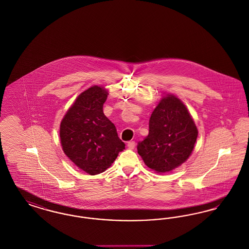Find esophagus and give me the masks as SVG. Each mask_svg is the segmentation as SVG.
<instances>
[{"mask_svg": "<svg viewBox=\"0 0 249 249\" xmlns=\"http://www.w3.org/2000/svg\"><path fill=\"white\" fill-rule=\"evenodd\" d=\"M135 146H136L135 141H129V142L127 143V147H128V149H130V150H133V149L135 148Z\"/></svg>", "mask_w": 249, "mask_h": 249, "instance_id": "esophagus-1", "label": "esophagus"}]
</instances>
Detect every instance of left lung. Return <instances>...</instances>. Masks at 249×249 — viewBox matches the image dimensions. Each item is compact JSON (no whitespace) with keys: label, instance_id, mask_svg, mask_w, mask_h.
<instances>
[{"label":"left lung","instance_id":"obj_1","mask_svg":"<svg viewBox=\"0 0 249 249\" xmlns=\"http://www.w3.org/2000/svg\"><path fill=\"white\" fill-rule=\"evenodd\" d=\"M197 136L195 121L183 102L167 94L152 111L149 135L139 142L138 152L155 172H169L190 157Z\"/></svg>","mask_w":249,"mask_h":249}]
</instances>
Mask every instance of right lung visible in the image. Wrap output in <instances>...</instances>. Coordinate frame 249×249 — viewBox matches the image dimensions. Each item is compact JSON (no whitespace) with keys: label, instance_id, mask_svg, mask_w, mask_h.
<instances>
[{"label":"right lung","instance_id":"add662e5","mask_svg":"<svg viewBox=\"0 0 249 249\" xmlns=\"http://www.w3.org/2000/svg\"><path fill=\"white\" fill-rule=\"evenodd\" d=\"M108 95L105 87L88 88L76 98L60 124L63 152L80 169L92 176L108 169L125 146L103 112Z\"/></svg>","mask_w":249,"mask_h":249}]
</instances>
